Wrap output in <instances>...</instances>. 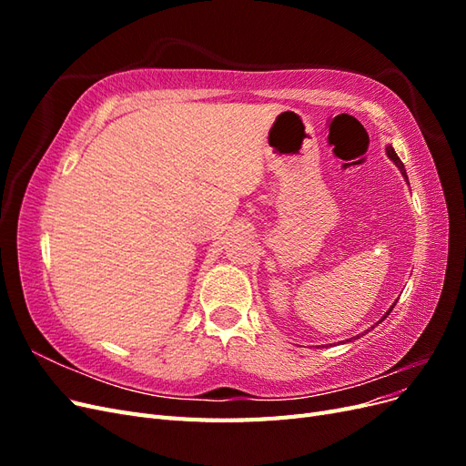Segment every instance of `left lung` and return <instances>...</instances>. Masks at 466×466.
<instances>
[{"mask_svg":"<svg viewBox=\"0 0 466 466\" xmlns=\"http://www.w3.org/2000/svg\"><path fill=\"white\" fill-rule=\"evenodd\" d=\"M387 155H389V159H390V161H392L394 165H397V167L400 168V173H402V177H404V178L408 180V175H406V171H404V165H402V161L399 159V155H397V153H394V149H392L390 146L387 147ZM392 307H394V305H392ZM392 307L389 309V313L392 311ZM389 313H387V315H389ZM387 315H385V317H387ZM385 317H383V319H385ZM383 319H380V320H383ZM350 340H351V338H350Z\"/></svg>","mask_w":466,"mask_h":466,"instance_id":"obj_1","label":"left lung"}]
</instances>
